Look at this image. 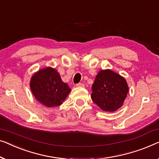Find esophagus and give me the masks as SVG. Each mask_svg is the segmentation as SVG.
Returning <instances> with one entry per match:
<instances>
[{"label": "esophagus", "instance_id": "1", "mask_svg": "<svg viewBox=\"0 0 159 159\" xmlns=\"http://www.w3.org/2000/svg\"><path fill=\"white\" fill-rule=\"evenodd\" d=\"M77 87H84V84H82V83H79V84H76Z\"/></svg>", "mask_w": 159, "mask_h": 159}]
</instances>
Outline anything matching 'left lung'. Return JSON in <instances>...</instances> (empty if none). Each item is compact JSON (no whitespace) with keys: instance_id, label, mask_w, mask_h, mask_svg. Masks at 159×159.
Instances as JSON below:
<instances>
[{"instance_id":"1","label":"left lung","mask_w":159,"mask_h":159,"mask_svg":"<svg viewBox=\"0 0 159 159\" xmlns=\"http://www.w3.org/2000/svg\"><path fill=\"white\" fill-rule=\"evenodd\" d=\"M91 89L92 101L105 111H115L120 108L129 91L124 78L109 69L98 73Z\"/></svg>"}]
</instances>
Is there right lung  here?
Segmentation results:
<instances>
[{
    "mask_svg": "<svg viewBox=\"0 0 159 159\" xmlns=\"http://www.w3.org/2000/svg\"><path fill=\"white\" fill-rule=\"evenodd\" d=\"M30 89L36 99L48 107L61 105L71 91L59 73L50 67L41 69L32 75Z\"/></svg>",
    "mask_w": 159,
    "mask_h": 159,
    "instance_id": "right-lung-1",
    "label": "right lung"
}]
</instances>
